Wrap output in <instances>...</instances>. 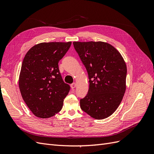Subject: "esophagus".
Here are the masks:
<instances>
[{"label": "esophagus", "instance_id": "1", "mask_svg": "<svg viewBox=\"0 0 154 154\" xmlns=\"http://www.w3.org/2000/svg\"><path fill=\"white\" fill-rule=\"evenodd\" d=\"M76 87V83H72V84H71V88H74Z\"/></svg>", "mask_w": 154, "mask_h": 154}]
</instances>
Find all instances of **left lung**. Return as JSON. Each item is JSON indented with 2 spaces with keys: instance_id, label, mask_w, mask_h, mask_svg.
Masks as SVG:
<instances>
[{
  "instance_id": "left-lung-1",
  "label": "left lung",
  "mask_w": 154,
  "mask_h": 154,
  "mask_svg": "<svg viewBox=\"0 0 154 154\" xmlns=\"http://www.w3.org/2000/svg\"><path fill=\"white\" fill-rule=\"evenodd\" d=\"M73 45L89 79L81 109L94 119L108 118L119 106L126 90L127 70L122 56L103 42H74Z\"/></svg>"
}]
</instances>
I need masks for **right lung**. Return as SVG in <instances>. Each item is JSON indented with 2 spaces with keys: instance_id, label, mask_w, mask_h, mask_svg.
Segmentation results:
<instances>
[{
  "instance_id": "add662e5",
  "label": "right lung",
  "mask_w": 154,
  "mask_h": 154,
  "mask_svg": "<svg viewBox=\"0 0 154 154\" xmlns=\"http://www.w3.org/2000/svg\"><path fill=\"white\" fill-rule=\"evenodd\" d=\"M69 42H43L32 47L23 60L19 76L23 100L36 117L48 118L61 110L70 91L58 62L71 47Z\"/></svg>"
}]
</instances>
